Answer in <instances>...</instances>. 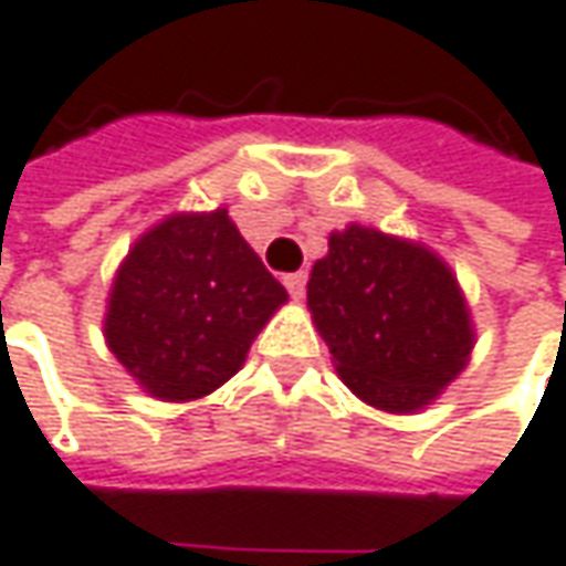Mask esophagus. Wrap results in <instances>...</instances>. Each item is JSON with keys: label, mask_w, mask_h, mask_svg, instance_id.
I'll use <instances>...</instances> for the list:
<instances>
[{"label": "esophagus", "mask_w": 566, "mask_h": 566, "mask_svg": "<svg viewBox=\"0 0 566 566\" xmlns=\"http://www.w3.org/2000/svg\"><path fill=\"white\" fill-rule=\"evenodd\" d=\"M284 287H287L291 297H304V291H307V272H291V275H284Z\"/></svg>", "instance_id": "esophagus-1"}]
</instances>
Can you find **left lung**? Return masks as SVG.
I'll list each match as a JSON object with an SVG mask.
<instances>
[{
    "label": "left lung",
    "mask_w": 566,
    "mask_h": 566,
    "mask_svg": "<svg viewBox=\"0 0 566 566\" xmlns=\"http://www.w3.org/2000/svg\"><path fill=\"white\" fill-rule=\"evenodd\" d=\"M307 307L349 390L390 413L436 400L474 346L449 265L358 223L329 237L307 282Z\"/></svg>",
    "instance_id": "obj_1"
}]
</instances>
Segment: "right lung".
Instances as JSON below:
<instances>
[{"label": "right lung", "mask_w": 566, "mask_h": 566, "mask_svg": "<svg viewBox=\"0 0 566 566\" xmlns=\"http://www.w3.org/2000/svg\"><path fill=\"white\" fill-rule=\"evenodd\" d=\"M287 301L282 282L223 208L176 214L144 233L117 269L105 339L159 400H195L230 381Z\"/></svg>", "instance_id": "add662e5"}]
</instances>
